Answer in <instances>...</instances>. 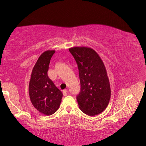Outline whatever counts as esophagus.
I'll use <instances>...</instances> for the list:
<instances>
[{
  "mask_svg": "<svg viewBox=\"0 0 146 146\" xmlns=\"http://www.w3.org/2000/svg\"><path fill=\"white\" fill-rule=\"evenodd\" d=\"M63 94L64 95V96H66L68 95V90H64L63 91Z\"/></svg>",
  "mask_w": 146,
  "mask_h": 146,
  "instance_id": "esophagus-1",
  "label": "esophagus"
}]
</instances>
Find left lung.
<instances>
[{
    "label": "left lung",
    "instance_id": "obj_1",
    "mask_svg": "<svg viewBox=\"0 0 146 146\" xmlns=\"http://www.w3.org/2000/svg\"><path fill=\"white\" fill-rule=\"evenodd\" d=\"M77 64L81 90L77 96L78 107L88 116H94L107 107L111 89L107 70L100 57L87 47L69 48Z\"/></svg>",
    "mask_w": 146,
    "mask_h": 146
}]
</instances>
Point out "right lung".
<instances>
[{"label":"right lung","mask_w":146,"mask_h":146,"mask_svg":"<svg viewBox=\"0 0 146 146\" xmlns=\"http://www.w3.org/2000/svg\"><path fill=\"white\" fill-rule=\"evenodd\" d=\"M55 50H47L39 57L34 66L29 83V96L33 107L47 116L55 113L61 102L63 94L50 79L47 71Z\"/></svg>","instance_id":"right-lung-1"}]
</instances>
